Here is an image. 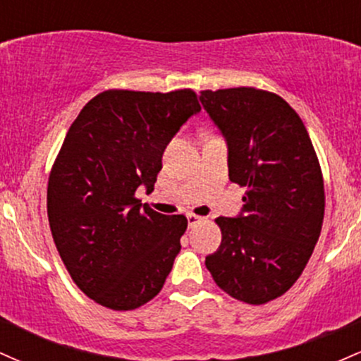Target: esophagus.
<instances>
[{"label": "esophagus", "mask_w": 361, "mask_h": 361, "mask_svg": "<svg viewBox=\"0 0 361 361\" xmlns=\"http://www.w3.org/2000/svg\"><path fill=\"white\" fill-rule=\"evenodd\" d=\"M186 221H188V227H195V226H197V224L204 222L205 219H204V217H200V215L188 214V215H186Z\"/></svg>", "instance_id": "34e87169"}]
</instances>
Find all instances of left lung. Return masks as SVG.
Returning <instances> with one entry per match:
<instances>
[{"label":"left lung","instance_id":"1","mask_svg":"<svg viewBox=\"0 0 361 361\" xmlns=\"http://www.w3.org/2000/svg\"><path fill=\"white\" fill-rule=\"evenodd\" d=\"M227 144L229 180L246 188L235 217H219V250L205 258L215 283L246 304H267L295 283L312 255L324 183L304 122L279 94L256 88L202 91Z\"/></svg>","mask_w":361,"mask_h":361}]
</instances>
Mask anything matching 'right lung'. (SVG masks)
<instances>
[{"instance_id":"right-lung-1","label":"right lung","mask_w":361,"mask_h":361,"mask_svg":"<svg viewBox=\"0 0 361 361\" xmlns=\"http://www.w3.org/2000/svg\"><path fill=\"white\" fill-rule=\"evenodd\" d=\"M200 110L192 90H109L69 127L49 178L47 215L69 275L98 304L137 309L163 288L188 222L134 195L154 190L164 149Z\"/></svg>"}]
</instances>
